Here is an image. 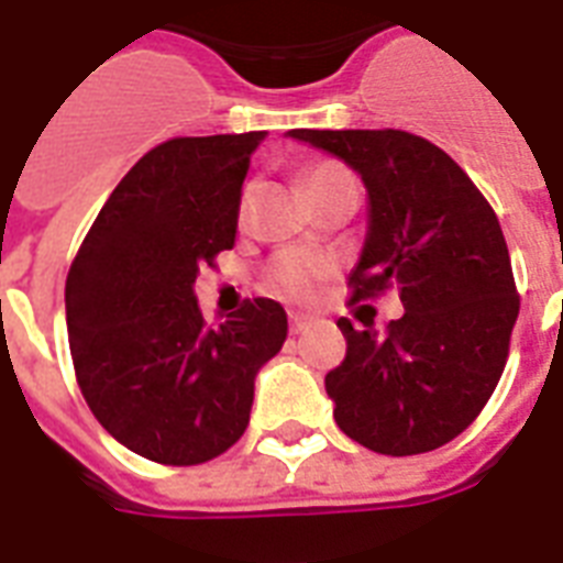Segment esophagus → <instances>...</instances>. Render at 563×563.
Segmentation results:
<instances>
[{"label": "esophagus", "instance_id": "34e87169", "mask_svg": "<svg viewBox=\"0 0 563 563\" xmlns=\"http://www.w3.org/2000/svg\"><path fill=\"white\" fill-rule=\"evenodd\" d=\"M289 321H291V333H303V330H307L312 324V321L307 319V316H298V312H291Z\"/></svg>", "mask_w": 563, "mask_h": 563}]
</instances>
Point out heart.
Returning <instances> with one entry per match:
<instances>
[{
  "mask_svg": "<svg viewBox=\"0 0 563 563\" xmlns=\"http://www.w3.org/2000/svg\"><path fill=\"white\" fill-rule=\"evenodd\" d=\"M345 183H354L351 174L336 162H316L303 170V188H307V195L316 200L324 191L336 186H345ZM251 200H253V188H244L242 195V206H239V218L247 221V214H251ZM330 272L328 260H321V256H312V253H283L272 263V272H268V280H272L274 291H280L283 298L291 300H307L316 291L324 277Z\"/></svg>",
  "mask_w": 563,
  "mask_h": 563,
  "instance_id": "b5f03b06",
  "label": "heart"
}]
</instances>
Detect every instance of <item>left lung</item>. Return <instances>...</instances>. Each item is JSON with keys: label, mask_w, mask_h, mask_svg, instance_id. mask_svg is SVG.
Here are the masks:
<instances>
[{"label": "left lung", "mask_w": 563, "mask_h": 563, "mask_svg": "<svg viewBox=\"0 0 563 563\" xmlns=\"http://www.w3.org/2000/svg\"><path fill=\"white\" fill-rule=\"evenodd\" d=\"M363 179L368 230L354 300L398 286L386 333L339 319L349 351L324 389L336 424L377 454H422L466 431L499 384L520 312L499 218L461 165L401 129H291Z\"/></svg>", "instance_id": "obj_1"}]
</instances>
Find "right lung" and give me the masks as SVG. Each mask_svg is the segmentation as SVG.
<instances>
[{"mask_svg":"<svg viewBox=\"0 0 563 563\" xmlns=\"http://www.w3.org/2000/svg\"><path fill=\"white\" fill-rule=\"evenodd\" d=\"M265 132L174 139L120 179L67 274L76 380L129 452L195 466L251 422L253 380L286 342L272 298L209 328L195 280L235 244L242 183Z\"/></svg>","mask_w":563,"mask_h":563,"instance_id":"add662e5","label":"right lung"}]
</instances>
